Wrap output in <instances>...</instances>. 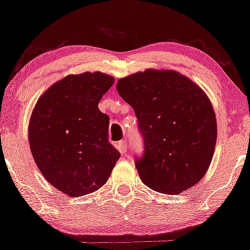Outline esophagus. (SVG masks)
Wrapping results in <instances>:
<instances>
[{
    "mask_svg": "<svg viewBox=\"0 0 250 250\" xmlns=\"http://www.w3.org/2000/svg\"><path fill=\"white\" fill-rule=\"evenodd\" d=\"M117 148H119V150L121 151L122 154H125V151H127V149H128V147H127V142H125V141L119 142V143H117Z\"/></svg>",
    "mask_w": 250,
    "mask_h": 250,
    "instance_id": "obj_1",
    "label": "esophagus"
}]
</instances>
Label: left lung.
Here are the masks:
<instances>
[{"label":"left lung","mask_w":250,"mask_h":250,"mask_svg":"<svg viewBox=\"0 0 250 250\" xmlns=\"http://www.w3.org/2000/svg\"><path fill=\"white\" fill-rule=\"evenodd\" d=\"M117 93L134 108L145 139L135 165L155 191L176 195L207 173L217 137L207 94L176 70L147 69L117 81Z\"/></svg>","instance_id":"8db88e82"}]
</instances>
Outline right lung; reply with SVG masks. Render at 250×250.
<instances>
[{
	"label": "right lung",
	"mask_w": 250,
	"mask_h": 250,
	"mask_svg": "<svg viewBox=\"0 0 250 250\" xmlns=\"http://www.w3.org/2000/svg\"><path fill=\"white\" fill-rule=\"evenodd\" d=\"M113 83L101 71L71 74L51 84L31 113L34 161L51 186L71 197L101 188L120 159L108 141L109 117L99 109Z\"/></svg>",
	"instance_id": "right-lung-1"
}]
</instances>
